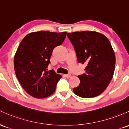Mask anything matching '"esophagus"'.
<instances>
[{"label":"esophagus","mask_w":129,"mask_h":129,"mask_svg":"<svg viewBox=\"0 0 129 129\" xmlns=\"http://www.w3.org/2000/svg\"><path fill=\"white\" fill-rule=\"evenodd\" d=\"M63 76L66 78H69L71 76V74H66V75H63Z\"/></svg>","instance_id":"obj_1"}]
</instances>
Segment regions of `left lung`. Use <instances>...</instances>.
I'll return each instance as SVG.
<instances>
[{
	"label": "left lung",
	"instance_id": "1",
	"mask_svg": "<svg viewBox=\"0 0 129 129\" xmlns=\"http://www.w3.org/2000/svg\"><path fill=\"white\" fill-rule=\"evenodd\" d=\"M67 37L79 63L87 64L86 73L78 76L80 84L73 88V92L83 98L99 95L107 89L114 74L116 57L110 41L95 31L68 33Z\"/></svg>",
	"mask_w": 129,
	"mask_h": 129
}]
</instances>
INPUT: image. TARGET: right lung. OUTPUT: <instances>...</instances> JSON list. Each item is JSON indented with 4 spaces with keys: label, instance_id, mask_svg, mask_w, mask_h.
Returning <instances> with one entry per match:
<instances>
[{
    "label": "right lung",
    "instance_id": "right-lung-1",
    "mask_svg": "<svg viewBox=\"0 0 129 129\" xmlns=\"http://www.w3.org/2000/svg\"><path fill=\"white\" fill-rule=\"evenodd\" d=\"M67 32H31L22 39L14 57L16 76L23 89L35 98L43 99L55 92L62 78L54 70L47 71L53 49L61 45Z\"/></svg>",
    "mask_w": 129,
    "mask_h": 129
}]
</instances>
